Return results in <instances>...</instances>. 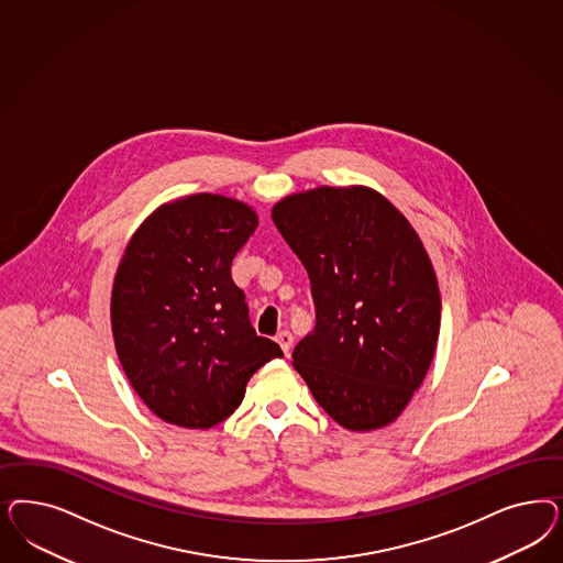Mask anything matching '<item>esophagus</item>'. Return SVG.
I'll use <instances>...</instances> for the list:
<instances>
[{
  "instance_id": "esophagus-1",
  "label": "esophagus",
  "mask_w": 563,
  "mask_h": 563,
  "mask_svg": "<svg viewBox=\"0 0 563 563\" xmlns=\"http://www.w3.org/2000/svg\"><path fill=\"white\" fill-rule=\"evenodd\" d=\"M275 342L279 344V347H282V352L288 356L290 354V347H291V333L290 331H279L277 333V338H275Z\"/></svg>"
}]
</instances>
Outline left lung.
Here are the masks:
<instances>
[{
  "instance_id": "8db88e82",
  "label": "left lung",
  "mask_w": 563,
  "mask_h": 563,
  "mask_svg": "<svg viewBox=\"0 0 563 563\" xmlns=\"http://www.w3.org/2000/svg\"><path fill=\"white\" fill-rule=\"evenodd\" d=\"M279 234L309 272L314 331L294 368L347 431L406 410L435 356L441 296L410 221L368 186H319L273 205Z\"/></svg>"
}]
</instances>
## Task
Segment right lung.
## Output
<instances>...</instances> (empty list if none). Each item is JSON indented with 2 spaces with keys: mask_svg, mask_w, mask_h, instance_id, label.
<instances>
[{
  "mask_svg": "<svg viewBox=\"0 0 563 563\" xmlns=\"http://www.w3.org/2000/svg\"><path fill=\"white\" fill-rule=\"evenodd\" d=\"M258 225L242 200L199 192L159 205L128 242L111 333L128 382L169 424L211 429L279 345L254 333L232 258Z\"/></svg>",
  "mask_w": 563,
  "mask_h": 563,
  "instance_id": "right-lung-1",
  "label": "right lung"
}]
</instances>
